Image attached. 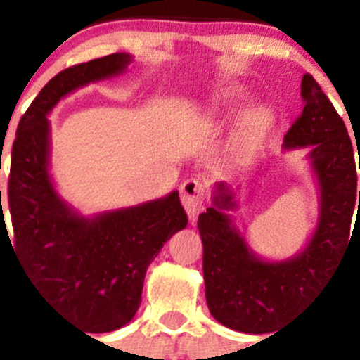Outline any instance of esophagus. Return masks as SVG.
<instances>
[{
	"instance_id": "34e87169",
	"label": "esophagus",
	"mask_w": 360,
	"mask_h": 360,
	"mask_svg": "<svg viewBox=\"0 0 360 360\" xmlns=\"http://www.w3.org/2000/svg\"><path fill=\"white\" fill-rule=\"evenodd\" d=\"M204 197H206V184L202 179H186L181 184V202L190 217L197 215L202 210Z\"/></svg>"
}]
</instances>
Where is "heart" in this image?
<instances>
[{
    "label": "heart",
    "instance_id": "b5f03b06",
    "mask_svg": "<svg viewBox=\"0 0 360 360\" xmlns=\"http://www.w3.org/2000/svg\"><path fill=\"white\" fill-rule=\"evenodd\" d=\"M235 93H228V95H224L222 98L219 100V102L215 103V111H228V109L233 108V103H235ZM265 116L262 115V112H255V115H251L248 118V122H245V129H244V136L251 134L255 129L258 127V125H262V122H264Z\"/></svg>",
    "mask_w": 360,
    "mask_h": 360
}]
</instances>
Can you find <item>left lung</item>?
<instances>
[{
  "label": "left lung",
  "mask_w": 360,
  "mask_h": 360,
  "mask_svg": "<svg viewBox=\"0 0 360 360\" xmlns=\"http://www.w3.org/2000/svg\"><path fill=\"white\" fill-rule=\"evenodd\" d=\"M305 108L283 138L285 148H307L319 183V219L307 248L283 262L252 252L228 210L233 190L219 183L212 208L199 215L206 303L217 321L245 333H269L332 274L349 240L357 206V170L346 125L310 73L301 80ZM354 236V233H352Z\"/></svg>",
  "instance_id": "obj_1"
}]
</instances>
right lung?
Listing matches in <instances>:
<instances>
[{"label":"right lung","mask_w":360,"mask_h":360,"mask_svg":"<svg viewBox=\"0 0 360 360\" xmlns=\"http://www.w3.org/2000/svg\"><path fill=\"white\" fill-rule=\"evenodd\" d=\"M129 63L131 55L111 53L57 73L22 115L12 145L8 210L14 238L8 242L37 292L68 321L91 333L131 321L140 309L147 267L188 224L179 192L86 219L51 183L48 112L68 93L120 75Z\"/></svg>","instance_id":"1"}]
</instances>
